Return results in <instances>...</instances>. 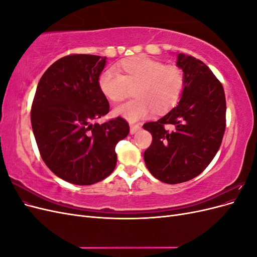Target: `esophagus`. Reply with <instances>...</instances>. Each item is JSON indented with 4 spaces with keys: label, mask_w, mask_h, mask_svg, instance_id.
Returning <instances> with one entry per match:
<instances>
[{
    "label": "esophagus",
    "mask_w": 257,
    "mask_h": 257,
    "mask_svg": "<svg viewBox=\"0 0 257 257\" xmlns=\"http://www.w3.org/2000/svg\"><path fill=\"white\" fill-rule=\"evenodd\" d=\"M141 125H139V124H131V131H130V133L131 134H135L137 131H139L141 130Z\"/></svg>",
    "instance_id": "obj_1"
}]
</instances>
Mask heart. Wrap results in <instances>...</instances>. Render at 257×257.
Listing matches in <instances>:
<instances>
[{"label":"heart","mask_w":257,"mask_h":257,"mask_svg":"<svg viewBox=\"0 0 257 257\" xmlns=\"http://www.w3.org/2000/svg\"><path fill=\"white\" fill-rule=\"evenodd\" d=\"M113 69H106L98 77L102 94L113 103L128 97L131 90L136 99L114 108L113 113L130 122L143 119L152 110L164 113L179 102L185 77L180 67L165 65L146 56L123 60Z\"/></svg>","instance_id":"heart-1"}]
</instances>
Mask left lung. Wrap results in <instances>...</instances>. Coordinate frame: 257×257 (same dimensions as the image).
<instances>
[{"instance_id": "1", "label": "left lung", "mask_w": 257, "mask_h": 257, "mask_svg": "<svg viewBox=\"0 0 257 257\" xmlns=\"http://www.w3.org/2000/svg\"><path fill=\"white\" fill-rule=\"evenodd\" d=\"M177 65L185 87L177 107L154 122L144 124L152 135L145 151L147 168L160 181L177 184L201 174L221 146L226 126L223 85L204 62L183 53ZM172 125L173 130L165 126Z\"/></svg>"}]
</instances>
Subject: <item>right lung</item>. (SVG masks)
Returning a JSON list of instances; mask_svg holds the SVG:
<instances>
[{"instance_id": "1", "label": "right lung", "mask_w": 257, "mask_h": 257, "mask_svg": "<svg viewBox=\"0 0 257 257\" xmlns=\"http://www.w3.org/2000/svg\"><path fill=\"white\" fill-rule=\"evenodd\" d=\"M106 57L69 54L44 73L31 109V123L45 164L63 180L90 185L116 164L115 146L130 133L121 116L96 123L109 112L98 87Z\"/></svg>"}]
</instances>
